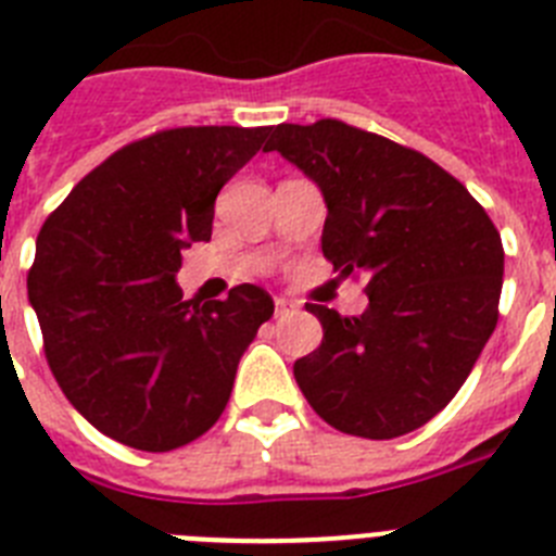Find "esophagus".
I'll use <instances>...</instances> for the list:
<instances>
[{"label":"esophagus","instance_id":"34e87169","mask_svg":"<svg viewBox=\"0 0 556 556\" xmlns=\"http://www.w3.org/2000/svg\"><path fill=\"white\" fill-rule=\"evenodd\" d=\"M298 306L292 301H287V298H275V317H289L295 315Z\"/></svg>","mask_w":556,"mask_h":556}]
</instances>
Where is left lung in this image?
I'll return each mask as SVG.
<instances>
[{
	"mask_svg": "<svg viewBox=\"0 0 556 556\" xmlns=\"http://www.w3.org/2000/svg\"><path fill=\"white\" fill-rule=\"evenodd\" d=\"M267 151L324 193L337 273L368 278L363 315L306 303L324 343L295 363L303 396L340 433H410L447 407L495 331L501 232L433 160L343 121L281 123Z\"/></svg>",
	"mask_w": 556,
	"mask_h": 556,
	"instance_id": "obj_1",
	"label": "left lung"
}]
</instances>
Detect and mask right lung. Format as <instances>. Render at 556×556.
<instances>
[{"instance_id": "right-lung-1", "label": "right lung", "mask_w": 556, "mask_h": 556, "mask_svg": "<svg viewBox=\"0 0 556 556\" xmlns=\"http://www.w3.org/2000/svg\"><path fill=\"white\" fill-rule=\"evenodd\" d=\"M273 126H188L129 142L75 185L36 239L27 295L64 396L103 435L168 453L207 433L273 317L261 287L185 301L182 250L211 241L222 185Z\"/></svg>"}]
</instances>
